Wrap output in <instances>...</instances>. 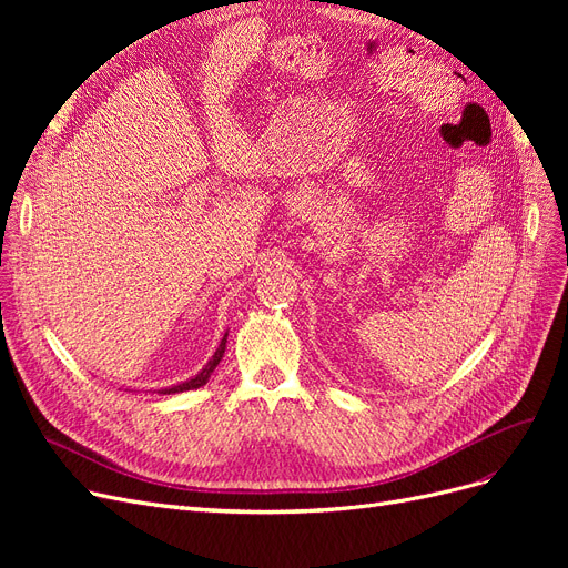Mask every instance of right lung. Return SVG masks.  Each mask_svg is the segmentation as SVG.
Wrapping results in <instances>:
<instances>
[{
    "label": "right lung",
    "mask_w": 568,
    "mask_h": 568,
    "mask_svg": "<svg viewBox=\"0 0 568 568\" xmlns=\"http://www.w3.org/2000/svg\"><path fill=\"white\" fill-rule=\"evenodd\" d=\"M225 343H227V334H225V338L220 341V348L215 351V355L209 359V365H205L194 379H189V382H184V384H178V386H173V388H163L161 393H182V390H192V388H199V386H203L205 382H209V376L213 374V369L217 367V363L222 359V355H225Z\"/></svg>",
    "instance_id": "obj_1"
}]
</instances>
